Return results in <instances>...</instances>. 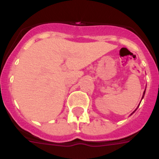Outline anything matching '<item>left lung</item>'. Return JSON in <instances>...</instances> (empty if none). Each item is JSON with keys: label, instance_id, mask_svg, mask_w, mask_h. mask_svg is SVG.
Instances as JSON below:
<instances>
[{"label": "left lung", "instance_id": "left-lung-1", "mask_svg": "<svg viewBox=\"0 0 159 159\" xmlns=\"http://www.w3.org/2000/svg\"><path fill=\"white\" fill-rule=\"evenodd\" d=\"M144 93H145V91H144V92H143V96H144ZM133 112V113H134Z\"/></svg>", "mask_w": 159, "mask_h": 159}]
</instances>
